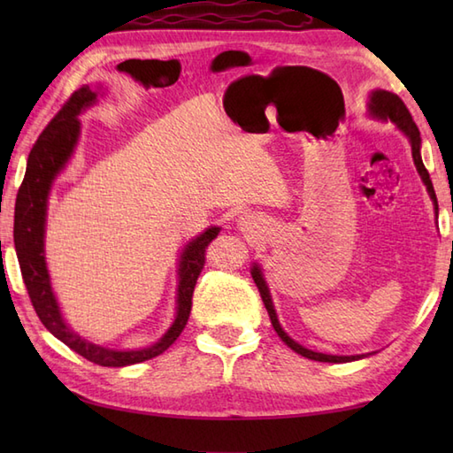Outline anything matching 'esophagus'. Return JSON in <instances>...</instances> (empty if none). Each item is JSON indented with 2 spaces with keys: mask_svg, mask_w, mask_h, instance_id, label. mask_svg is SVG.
I'll return each instance as SVG.
<instances>
[{
  "mask_svg": "<svg viewBox=\"0 0 453 453\" xmlns=\"http://www.w3.org/2000/svg\"><path fill=\"white\" fill-rule=\"evenodd\" d=\"M239 226H242V232H247V234H253L255 232V219H251V216H245L242 218V221H239Z\"/></svg>",
  "mask_w": 453,
  "mask_h": 453,
  "instance_id": "esophagus-1",
  "label": "esophagus"
}]
</instances>
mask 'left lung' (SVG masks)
I'll return each instance as SVG.
<instances>
[{"mask_svg":"<svg viewBox=\"0 0 453 453\" xmlns=\"http://www.w3.org/2000/svg\"><path fill=\"white\" fill-rule=\"evenodd\" d=\"M368 111H370V114H372L373 119L395 122L397 128L409 138L411 150H412V159H415V165H417L418 175H420L422 182H425V185H426L428 195H430L432 202H434V208L438 210V200H436L434 187H432L430 175H428L425 163H422V157H420V132H418V128H417L415 120H412L409 109L405 107V103H403L395 93H389V91H383V89H375V91H372V95H370ZM251 276H253V280H255V284H257V288H258V292H261L263 303H265V307H266L268 317H271V323H273V326H274V331L278 333V336H280V339H282L288 346H290V349H292L294 352L302 354V356H305V358L315 360V362H331V364L354 362V360H360V358H365V356H368V354H356V356L323 354V352H313V350H310V349H305V346L297 344L294 339H290V336H288V334L284 333L280 323H278V317H276L274 305H273V297H271V292H268V286H266V282H265L263 273H261V268H258V265H253Z\"/></svg>","mask_w":453,"mask_h":453,"instance_id":"8db88e82","label":"left lung"}]
</instances>
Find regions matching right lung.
Wrapping results in <instances>:
<instances>
[{"instance_id":"add662e5","label":"right lung","mask_w":453,"mask_h":453,"mask_svg":"<svg viewBox=\"0 0 453 453\" xmlns=\"http://www.w3.org/2000/svg\"><path fill=\"white\" fill-rule=\"evenodd\" d=\"M97 101V93L89 88H81L75 91L62 111L56 114L50 124L42 130L41 136L35 142V146L28 153L27 173L21 182V188L17 192L15 200V226L13 239L15 251L21 266L23 282L27 286L28 297H31L38 319L50 331L56 339L70 346L73 352H78L83 358L93 364L107 365V368H122L138 362H146L150 358L165 352L169 346L179 339V334L185 329L192 307V292L198 276L204 268V253L206 247L216 239L219 227H208L204 234L187 243L185 251L179 258V288H177V315L175 321L167 329L161 339L140 350H114L104 346L93 344L85 341L83 336L73 333L65 325L60 313V305L56 302V296L50 286V276L44 261V224H46V206L48 195L54 179L58 177L65 163L70 161L75 143L80 138V120L78 117L89 109Z\"/></svg>"}]
</instances>
